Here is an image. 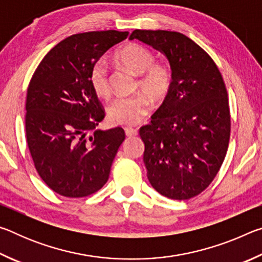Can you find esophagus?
<instances>
[{
	"instance_id": "34e87169",
	"label": "esophagus",
	"mask_w": 262,
	"mask_h": 262,
	"mask_svg": "<svg viewBox=\"0 0 262 262\" xmlns=\"http://www.w3.org/2000/svg\"><path fill=\"white\" fill-rule=\"evenodd\" d=\"M125 133L128 137H133V136L137 135V129H135V128L127 127V128H125Z\"/></svg>"
}]
</instances>
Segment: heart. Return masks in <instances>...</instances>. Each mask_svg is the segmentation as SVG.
<instances>
[{
  "mask_svg": "<svg viewBox=\"0 0 262 262\" xmlns=\"http://www.w3.org/2000/svg\"><path fill=\"white\" fill-rule=\"evenodd\" d=\"M115 59L136 76L137 90H142L152 100H159L170 91L173 73L170 64L155 62L152 52L139 43H129L115 53ZM89 82L95 94L100 98L110 96V79L105 62L97 61L92 64ZM149 111V104L144 96L118 97L107 106L111 122L122 126H133L143 120Z\"/></svg>",
  "mask_w": 262,
  "mask_h": 262,
  "instance_id": "1",
  "label": "heart"
}]
</instances>
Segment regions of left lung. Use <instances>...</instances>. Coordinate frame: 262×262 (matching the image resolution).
<instances>
[{
	"label": "left lung",
	"mask_w": 262,
	"mask_h": 262,
	"mask_svg": "<svg viewBox=\"0 0 262 262\" xmlns=\"http://www.w3.org/2000/svg\"><path fill=\"white\" fill-rule=\"evenodd\" d=\"M129 39L163 53L173 73L161 107L140 128L149 183L168 199L188 200L210 185L228 151L224 81L211 57L183 33L135 30Z\"/></svg>",
	"instance_id": "left-lung-1"
}]
</instances>
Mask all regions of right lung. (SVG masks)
<instances>
[{
	"label": "right lung",
	"instance_id": "obj_1",
	"mask_svg": "<svg viewBox=\"0 0 262 262\" xmlns=\"http://www.w3.org/2000/svg\"><path fill=\"white\" fill-rule=\"evenodd\" d=\"M128 37L115 30L70 35L47 53L26 96V141L35 170L55 193L83 198L108 180L125 140L121 127L97 129L105 112L89 82L92 64Z\"/></svg>",
	"mask_w": 262,
	"mask_h": 262
}]
</instances>
